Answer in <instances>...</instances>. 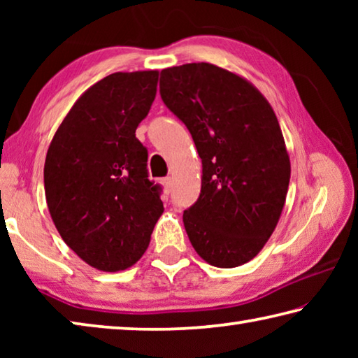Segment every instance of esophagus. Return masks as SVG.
<instances>
[{
    "instance_id": "obj_1",
    "label": "esophagus",
    "mask_w": 358,
    "mask_h": 358,
    "mask_svg": "<svg viewBox=\"0 0 358 358\" xmlns=\"http://www.w3.org/2000/svg\"><path fill=\"white\" fill-rule=\"evenodd\" d=\"M161 185H162V187H164V191L169 192V191H171V186H172V178L171 177L162 178L161 180Z\"/></svg>"
}]
</instances>
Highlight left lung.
I'll use <instances>...</instances> for the list:
<instances>
[{"mask_svg": "<svg viewBox=\"0 0 358 358\" xmlns=\"http://www.w3.org/2000/svg\"><path fill=\"white\" fill-rule=\"evenodd\" d=\"M159 92L202 159L201 196L183 213L192 248L220 268L250 262L280 221L290 180L273 108L250 80L210 63L162 69Z\"/></svg>", "mask_w": 358, "mask_h": 358, "instance_id": "1", "label": "left lung"}]
</instances>
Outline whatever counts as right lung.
Instances as JSON below:
<instances>
[{"mask_svg":"<svg viewBox=\"0 0 358 358\" xmlns=\"http://www.w3.org/2000/svg\"><path fill=\"white\" fill-rule=\"evenodd\" d=\"M157 71L115 72L90 87L47 150L45 199L64 243L101 271L134 265L164 205L136 137L156 98Z\"/></svg>","mask_w":358,"mask_h":358,"instance_id":"add662e5","label":"right lung"}]
</instances>
